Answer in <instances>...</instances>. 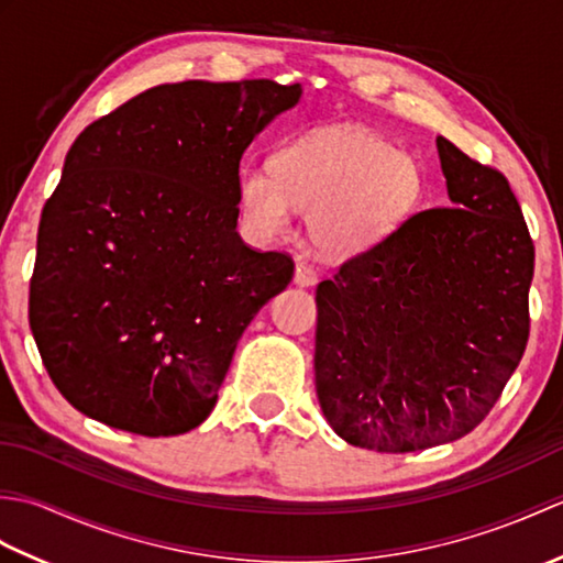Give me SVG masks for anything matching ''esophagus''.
Here are the masks:
<instances>
[{"instance_id": "esophagus-1", "label": "esophagus", "mask_w": 563, "mask_h": 563, "mask_svg": "<svg viewBox=\"0 0 563 563\" xmlns=\"http://www.w3.org/2000/svg\"><path fill=\"white\" fill-rule=\"evenodd\" d=\"M317 283V273L312 266H307V263H297L295 266V285H300V288H309V285Z\"/></svg>"}]
</instances>
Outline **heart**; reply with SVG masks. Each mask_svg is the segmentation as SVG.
<instances>
[{
	"label": "heart",
	"mask_w": 563,
	"mask_h": 563,
	"mask_svg": "<svg viewBox=\"0 0 563 563\" xmlns=\"http://www.w3.org/2000/svg\"><path fill=\"white\" fill-rule=\"evenodd\" d=\"M266 169L239 178L244 222L258 236H278L292 210L329 254H351L379 242L421 196V174L409 154L365 128L339 125L300 137Z\"/></svg>",
	"instance_id": "1"
}]
</instances>
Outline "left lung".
<instances>
[{
	"instance_id": "8db88e82",
	"label": "left lung",
	"mask_w": 563,
	"mask_h": 563,
	"mask_svg": "<svg viewBox=\"0 0 563 563\" xmlns=\"http://www.w3.org/2000/svg\"><path fill=\"white\" fill-rule=\"evenodd\" d=\"M435 142L450 208L411 214L317 288V397L365 450L470 433L530 336L534 244L520 202L504 174Z\"/></svg>"
}]
</instances>
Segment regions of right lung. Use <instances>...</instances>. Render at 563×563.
<instances>
[{
	"label": "right lung",
	"instance_id": "right-lung-1",
	"mask_svg": "<svg viewBox=\"0 0 563 563\" xmlns=\"http://www.w3.org/2000/svg\"><path fill=\"white\" fill-rule=\"evenodd\" d=\"M302 87L178 81L69 147L47 198L29 324L59 394L128 433L181 435L218 401L244 329L295 263L236 234L239 162Z\"/></svg>",
	"mask_w": 563,
	"mask_h": 563
}]
</instances>
